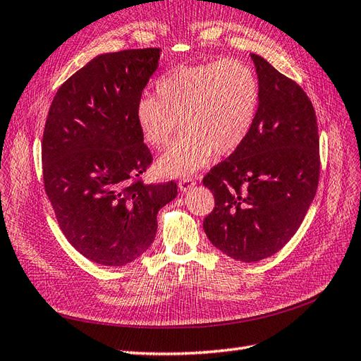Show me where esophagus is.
<instances>
[{
  "instance_id": "1",
  "label": "esophagus",
  "mask_w": 361,
  "mask_h": 361,
  "mask_svg": "<svg viewBox=\"0 0 361 361\" xmlns=\"http://www.w3.org/2000/svg\"><path fill=\"white\" fill-rule=\"evenodd\" d=\"M195 178L193 177H183L180 181H178V188L183 190V192H186V190H189L190 188H193L195 186Z\"/></svg>"
}]
</instances>
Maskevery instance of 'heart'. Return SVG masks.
<instances>
[{
  "instance_id": "heart-1",
  "label": "heart",
  "mask_w": 361,
  "mask_h": 361,
  "mask_svg": "<svg viewBox=\"0 0 361 361\" xmlns=\"http://www.w3.org/2000/svg\"><path fill=\"white\" fill-rule=\"evenodd\" d=\"M259 100V80L241 61L178 66L155 82V96L138 99L135 122L143 140L161 149L180 120L184 133L160 157L159 171L181 177L204 166L214 152H235L252 131Z\"/></svg>"
}]
</instances>
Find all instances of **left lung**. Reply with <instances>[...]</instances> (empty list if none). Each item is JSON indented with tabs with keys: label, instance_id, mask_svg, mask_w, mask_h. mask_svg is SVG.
Returning <instances> with one entry per match:
<instances>
[{
	"label": "left lung",
	"instance_id": "obj_1",
	"mask_svg": "<svg viewBox=\"0 0 361 361\" xmlns=\"http://www.w3.org/2000/svg\"><path fill=\"white\" fill-rule=\"evenodd\" d=\"M261 100L244 143L202 178L215 197L204 218L210 243L241 262L265 259L298 232L320 175L319 128L307 92L250 54Z\"/></svg>",
	"mask_w": 361,
	"mask_h": 361
}]
</instances>
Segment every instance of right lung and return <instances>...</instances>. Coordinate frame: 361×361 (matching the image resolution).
Wrapping results in <instances>:
<instances>
[{"label":"right lung","instance_id":"obj_1","mask_svg":"<svg viewBox=\"0 0 361 361\" xmlns=\"http://www.w3.org/2000/svg\"><path fill=\"white\" fill-rule=\"evenodd\" d=\"M160 49L100 54L68 78L42 135L44 189L68 243L87 259L122 267L152 244L157 214L175 181L145 184L152 163L135 105L159 67Z\"/></svg>","mask_w":361,"mask_h":361}]
</instances>
